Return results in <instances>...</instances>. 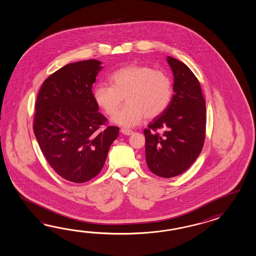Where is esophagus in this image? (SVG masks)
I'll use <instances>...</instances> for the list:
<instances>
[{
  "label": "esophagus",
  "mask_w": 256,
  "mask_h": 256,
  "mask_svg": "<svg viewBox=\"0 0 256 256\" xmlns=\"http://www.w3.org/2000/svg\"><path fill=\"white\" fill-rule=\"evenodd\" d=\"M120 132L126 136H130L131 134H133V131H131L130 130H126V128H121Z\"/></svg>",
  "instance_id": "34e87169"
}]
</instances>
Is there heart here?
Segmentation results:
<instances>
[{"instance_id": "obj_1", "label": "heart", "mask_w": 256, "mask_h": 256, "mask_svg": "<svg viewBox=\"0 0 256 256\" xmlns=\"http://www.w3.org/2000/svg\"><path fill=\"white\" fill-rule=\"evenodd\" d=\"M109 80L111 86L99 82L94 86V99L106 114L113 116L125 98L126 104L113 118L114 124L125 128L138 125L146 116L162 114L172 98L170 76L147 65L118 68Z\"/></svg>"}]
</instances>
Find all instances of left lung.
<instances>
[{
	"mask_svg": "<svg viewBox=\"0 0 256 256\" xmlns=\"http://www.w3.org/2000/svg\"><path fill=\"white\" fill-rule=\"evenodd\" d=\"M174 94L168 108L144 130L148 169L158 176L181 174L193 164L204 145L206 102L198 80L184 63L167 57ZM164 128L162 134L156 130Z\"/></svg>",
	"mask_w": 256,
	"mask_h": 256,
	"instance_id": "left-lung-1",
	"label": "left lung"
}]
</instances>
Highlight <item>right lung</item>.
Masks as SVG:
<instances>
[{"label": "right lung", "instance_id": "obj_1", "mask_svg": "<svg viewBox=\"0 0 256 256\" xmlns=\"http://www.w3.org/2000/svg\"><path fill=\"white\" fill-rule=\"evenodd\" d=\"M102 62L68 63L45 80L36 102L34 133L46 160L70 182H87L102 170L118 126L102 130L92 92Z\"/></svg>", "mask_w": 256, "mask_h": 256}]
</instances>
